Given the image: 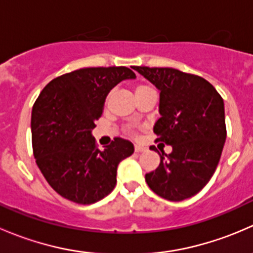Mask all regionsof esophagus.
Returning <instances> with one entry per match:
<instances>
[{"mask_svg": "<svg viewBox=\"0 0 253 253\" xmlns=\"http://www.w3.org/2000/svg\"><path fill=\"white\" fill-rule=\"evenodd\" d=\"M134 150H136L137 153H142V152H145V150H147V148H145L144 145H141V144H134Z\"/></svg>", "mask_w": 253, "mask_h": 253, "instance_id": "34e87169", "label": "esophagus"}]
</instances>
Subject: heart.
I'll return each mask as SVG.
<instances>
[{"label":"heart","instance_id":"heart-1","mask_svg":"<svg viewBox=\"0 0 253 253\" xmlns=\"http://www.w3.org/2000/svg\"><path fill=\"white\" fill-rule=\"evenodd\" d=\"M145 88H150V86H148V85H139V86H137L136 90H139V89H145Z\"/></svg>","mask_w":253,"mask_h":253}]
</instances>
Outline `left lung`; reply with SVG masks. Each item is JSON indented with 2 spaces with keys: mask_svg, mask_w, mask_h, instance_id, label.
Returning a JSON list of instances; mask_svg holds the SVG:
<instances>
[{
  "mask_svg": "<svg viewBox=\"0 0 253 253\" xmlns=\"http://www.w3.org/2000/svg\"><path fill=\"white\" fill-rule=\"evenodd\" d=\"M133 70L160 90V117L153 131L157 142L172 147L169 155L157 150L160 164L145 174V181L165 200L192 197L208 183L220 160L226 139L223 98L200 76L169 67Z\"/></svg>",
  "mask_w": 253,
  "mask_h": 253,
  "instance_id": "obj_1",
  "label": "left lung"
}]
</instances>
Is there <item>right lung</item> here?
<instances>
[{"mask_svg":"<svg viewBox=\"0 0 253 253\" xmlns=\"http://www.w3.org/2000/svg\"><path fill=\"white\" fill-rule=\"evenodd\" d=\"M136 75L129 68H81L52 79L32 110V143L37 165L60 196L78 205L103 200L116 186L117 165L133 154L116 137L96 147L91 129L103 115L109 91Z\"/></svg>","mask_w":253,"mask_h":253,"instance_id":"1","label":"right lung"}]
</instances>
